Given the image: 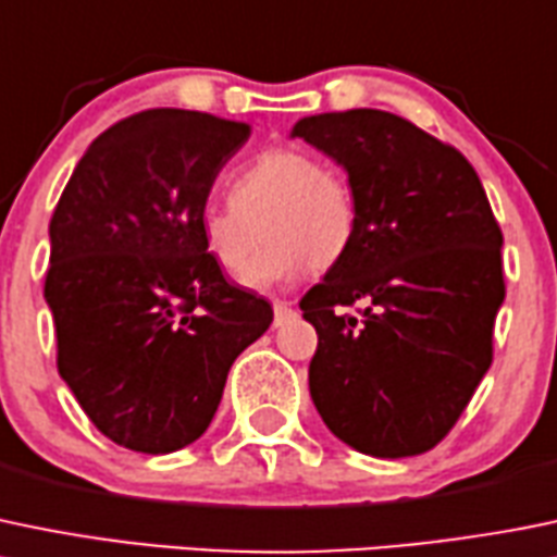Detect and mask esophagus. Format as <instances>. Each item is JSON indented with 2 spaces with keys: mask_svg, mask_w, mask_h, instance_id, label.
<instances>
[{
  "mask_svg": "<svg viewBox=\"0 0 557 557\" xmlns=\"http://www.w3.org/2000/svg\"><path fill=\"white\" fill-rule=\"evenodd\" d=\"M290 312V301H274V326H280V323L288 318Z\"/></svg>",
  "mask_w": 557,
  "mask_h": 557,
  "instance_id": "1",
  "label": "esophagus"
}]
</instances>
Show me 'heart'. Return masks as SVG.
Instances as JSON below:
<instances>
[{
    "instance_id": "heart-1",
    "label": "heart",
    "mask_w": 557,
    "mask_h": 557,
    "mask_svg": "<svg viewBox=\"0 0 557 557\" xmlns=\"http://www.w3.org/2000/svg\"><path fill=\"white\" fill-rule=\"evenodd\" d=\"M201 242L231 277L250 274L252 285L296 280L337 267L356 236V201L348 180L296 147L256 154L228 182V207L201 214Z\"/></svg>"
}]
</instances>
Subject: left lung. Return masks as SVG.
<instances>
[{
	"label": "left lung",
	"instance_id": "8db88e82",
	"mask_svg": "<svg viewBox=\"0 0 557 557\" xmlns=\"http://www.w3.org/2000/svg\"><path fill=\"white\" fill-rule=\"evenodd\" d=\"M290 135L348 171L356 201L354 245L299 301L318 332L312 403L361 455H424L493 364L506 283L487 193L455 147L397 113H318Z\"/></svg>",
	"mask_w": 557,
	"mask_h": 557
}]
</instances>
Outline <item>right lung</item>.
Masks as SVG:
<instances>
[{
    "instance_id": "right-lung-1",
    "label": "right lung",
    "mask_w": 557,
    "mask_h": 557,
    "mask_svg": "<svg viewBox=\"0 0 557 557\" xmlns=\"http://www.w3.org/2000/svg\"><path fill=\"white\" fill-rule=\"evenodd\" d=\"M250 124L152 108L97 135L48 236L57 367L106 438L169 455L201 438L236 356L274 312L231 285L201 214Z\"/></svg>"
}]
</instances>
